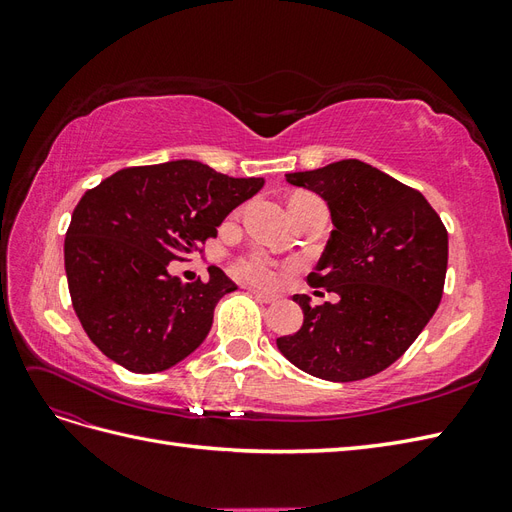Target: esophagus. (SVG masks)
Listing matches in <instances>:
<instances>
[{
    "instance_id": "34e87169",
    "label": "esophagus",
    "mask_w": 512,
    "mask_h": 512,
    "mask_svg": "<svg viewBox=\"0 0 512 512\" xmlns=\"http://www.w3.org/2000/svg\"><path fill=\"white\" fill-rule=\"evenodd\" d=\"M252 294L254 297L260 301V303H273V301H277V297L275 294H269V292H262V290H252Z\"/></svg>"
}]
</instances>
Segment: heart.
I'll return each mask as SVG.
<instances>
[{"label":"heart","instance_id":"1","mask_svg":"<svg viewBox=\"0 0 512 512\" xmlns=\"http://www.w3.org/2000/svg\"><path fill=\"white\" fill-rule=\"evenodd\" d=\"M299 198H303V196H299ZM232 273L241 277V280L258 284V286H273L277 282L275 262L271 258H267L265 254H258V252L239 256L235 262H232Z\"/></svg>","mask_w":512,"mask_h":512}]
</instances>
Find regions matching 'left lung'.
<instances>
[{"label": "left lung", "mask_w": 512, "mask_h": 512, "mask_svg": "<svg viewBox=\"0 0 512 512\" xmlns=\"http://www.w3.org/2000/svg\"><path fill=\"white\" fill-rule=\"evenodd\" d=\"M286 181L327 200L331 239L307 282L339 301L312 305L307 294H294L303 327L277 337V348L322 380L376 376L438 309L448 232L421 192L361 160L288 173Z\"/></svg>", "instance_id": "8db88e82"}]
</instances>
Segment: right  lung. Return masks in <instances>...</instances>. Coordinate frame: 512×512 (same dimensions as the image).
I'll return each mask as SVG.
<instances>
[{
	"instance_id": "right-lung-1",
	"label": "right lung",
	"mask_w": 512,
	"mask_h": 512,
	"mask_svg": "<svg viewBox=\"0 0 512 512\" xmlns=\"http://www.w3.org/2000/svg\"><path fill=\"white\" fill-rule=\"evenodd\" d=\"M262 185L177 160L117 170L85 192L66 232V275L74 312L108 359L156 374L205 342L215 305L237 284L218 267L209 282L183 284L168 262L198 252Z\"/></svg>"
}]
</instances>
